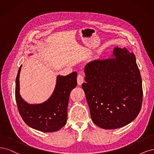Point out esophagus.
<instances>
[{"label": "esophagus", "mask_w": 154, "mask_h": 154, "mask_svg": "<svg viewBox=\"0 0 154 154\" xmlns=\"http://www.w3.org/2000/svg\"><path fill=\"white\" fill-rule=\"evenodd\" d=\"M84 82V77L81 73H79L77 76V84L79 86H81Z\"/></svg>", "instance_id": "obj_1"}]
</instances>
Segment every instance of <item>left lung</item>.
Segmentation results:
<instances>
[{"instance_id":"left-lung-1","label":"left lung","mask_w":154,"mask_h":154,"mask_svg":"<svg viewBox=\"0 0 154 154\" xmlns=\"http://www.w3.org/2000/svg\"><path fill=\"white\" fill-rule=\"evenodd\" d=\"M82 84L94 123L104 129L127 125L137 117L143 100L142 80L136 57L126 48H114L106 59L84 68Z\"/></svg>"}]
</instances>
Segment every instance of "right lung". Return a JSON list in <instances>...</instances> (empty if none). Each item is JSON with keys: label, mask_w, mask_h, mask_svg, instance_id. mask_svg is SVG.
Segmentation results:
<instances>
[{"label": "right lung", "mask_w": 154, "mask_h": 154, "mask_svg": "<svg viewBox=\"0 0 154 154\" xmlns=\"http://www.w3.org/2000/svg\"><path fill=\"white\" fill-rule=\"evenodd\" d=\"M22 66L16 79L15 98L23 120L28 126L43 132L61 129L66 123L69 97L77 86V73L73 72L66 76L57 75L55 89L50 98L42 103L31 104L20 95L19 78Z\"/></svg>", "instance_id": "right-lung-1"}]
</instances>
